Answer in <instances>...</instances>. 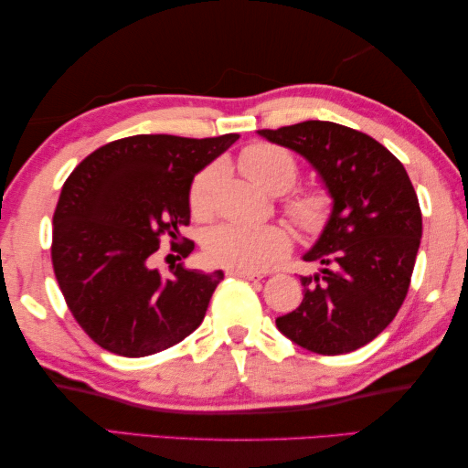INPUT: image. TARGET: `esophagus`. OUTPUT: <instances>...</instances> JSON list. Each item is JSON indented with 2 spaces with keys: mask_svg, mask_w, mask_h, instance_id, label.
I'll return each instance as SVG.
<instances>
[{
  "mask_svg": "<svg viewBox=\"0 0 468 468\" xmlns=\"http://www.w3.org/2000/svg\"><path fill=\"white\" fill-rule=\"evenodd\" d=\"M228 275H234V278H242V280H261L263 275L257 271H244V270H228Z\"/></svg>",
  "mask_w": 468,
  "mask_h": 468,
  "instance_id": "esophagus-1",
  "label": "esophagus"
}]
</instances>
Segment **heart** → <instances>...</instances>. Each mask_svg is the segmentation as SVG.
Returning <instances> with one entry per match:
<instances>
[{"mask_svg":"<svg viewBox=\"0 0 468 468\" xmlns=\"http://www.w3.org/2000/svg\"><path fill=\"white\" fill-rule=\"evenodd\" d=\"M240 170L270 195H282L298 178V159L292 151L273 143H252L239 155ZM221 167L209 165L197 174L190 186V209L197 218L209 216L213 193L219 182ZM286 216L304 232H319L332 213V198L319 188H298L286 198ZM205 255L211 263L228 270L259 271L280 259L290 247V239L280 226L221 224L205 236Z\"/></svg>","mask_w":468,"mask_h":468,"instance_id":"obj_1","label":"heart"}]
</instances>
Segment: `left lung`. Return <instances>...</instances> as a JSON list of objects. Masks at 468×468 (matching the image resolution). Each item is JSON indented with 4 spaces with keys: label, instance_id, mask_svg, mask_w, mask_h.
I'll list each match as a JSON object with an SVG mask.
<instances>
[{
    "label": "left lung",
    "instance_id": "obj_1",
    "mask_svg": "<svg viewBox=\"0 0 468 468\" xmlns=\"http://www.w3.org/2000/svg\"><path fill=\"white\" fill-rule=\"evenodd\" d=\"M298 153L332 197V213L304 261L303 303L275 319L286 338L317 355H346L392 324L409 292L423 234L419 198L404 165L369 134L309 120L259 130Z\"/></svg>",
    "mask_w": 468,
    "mask_h": 468
}]
</instances>
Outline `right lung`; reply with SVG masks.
Segmentation results:
<instances>
[{"label":"right lung","instance_id":"add662e5","mask_svg":"<svg viewBox=\"0 0 468 468\" xmlns=\"http://www.w3.org/2000/svg\"><path fill=\"white\" fill-rule=\"evenodd\" d=\"M239 134L184 139L136 134L107 143L74 167L53 213L51 261L66 304L99 346L149 356L201 325L224 271L151 267L162 236L190 221L195 176ZM172 249L188 257L193 240Z\"/></svg>","mask_w":468,"mask_h":468}]
</instances>
